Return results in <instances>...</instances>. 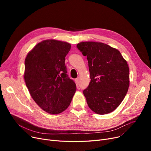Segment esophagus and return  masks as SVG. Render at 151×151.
Masks as SVG:
<instances>
[{
    "label": "esophagus",
    "mask_w": 151,
    "mask_h": 151,
    "mask_svg": "<svg viewBox=\"0 0 151 151\" xmlns=\"http://www.w3.org/2000/svg\"><path fill=\"white\" fill-rule=\"evenodd\" d=\"M75 83L77 85H78L79 84H80V81H79V79L78 78H76L75 79Z\"/></svg>",
    "instance_id": "obj_1"
}]
</instances>
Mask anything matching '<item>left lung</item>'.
<instances>
[{"label": "left lung", "mask_w": 151, "mask_h": 151, "mask_svg": "<svg viewBox=\"0 0 151 151\" xmlns=\"http://www.w3.org/2000/svg\"><path fill=\"white\" fill-rule=\"evenodd\" d=\"M76 46L88 61L91 80L83 93L89 107L99 114L113 111L128 91L127 63L119 51L105 43L86 42Z\"/></svg>", "instance_id": "left-lung-1"}]
</instances>
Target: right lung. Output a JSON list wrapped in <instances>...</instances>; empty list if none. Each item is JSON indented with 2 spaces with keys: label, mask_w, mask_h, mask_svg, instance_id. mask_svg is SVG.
<instances>
[{
  "label": "right lung",
  "mask_w": 151,
  "mask_h": 151,
  "mask_svg": "<svg viewBox=\"0 0 151 151\" xmlns=\"http://www.w3.org/2000/svg\"><path fill=\"white\" fill-rule=\"evenodd\" d=\"M70 48L66 42L47 40L38 43L25 59L24 80L30 96L50 114L65 111L76 89L65 65Z\"/></svg>",
  "instance_id": "right-lung-1"
}]
</instances>
